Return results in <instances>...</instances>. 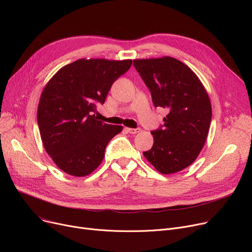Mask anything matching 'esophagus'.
Returning <instances> with one entry per match:
<instances>
[{"instance_id": "esophagus-1", "label": "esophagus", "mask_w": 252, "mask_h": 252, "mask_svg": "<svg viewBox=\"0 0 252 252\" xmlns=\"http://www.w3.org/2000/svg\"><path fill=\"white\" fill-rule=\"evenodd\" d=\"M126 130L129 134H138L141 131V128H129V127H126Z\"/></svg>"}]
</instances>
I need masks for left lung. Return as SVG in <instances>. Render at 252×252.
Returning <instances> with one entry per match:
<instances>
[{
    "instance_id": "8db88e82",
    "label": "left lung",
    "mask_w": 252,
    "mask_h": 252,
    "mask_svg": "<svg viewBox=\"0 0 252 252\" xmlns=\"http://www.w3.org/2000/svg\"><path fill=\"white\" fill-rule=\"evenodd\" d=\"M134 65L150 90L155 107L166 109L162 129L152 130L146 159L164 175L192 164L202 150L211 122V104L200 79L173 57L135 59Z\"/></svg>"
}]
</instances>
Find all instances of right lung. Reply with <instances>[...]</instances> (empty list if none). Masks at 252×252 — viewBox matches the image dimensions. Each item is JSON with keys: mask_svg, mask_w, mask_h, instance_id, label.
I'll return each mask as SVG.
<instances>
[{"mask_svg": "<svg viewBox=\"0 0 252 252\" xmlns=\"http://www.w3.org/2000/svg\"><path fill=\"white\" fill-rule=\"evenodd\" d=\"M130 65L129 59H79L63 66L45 86L37 107L39 134L45 150L64 173L73 177L93 173L109 141L123 130L93 113Z\"/></svg>", "mask_w": 252, "mask_h": 252, "instance_id": "1", "label": "right lung"}]
</instances>
